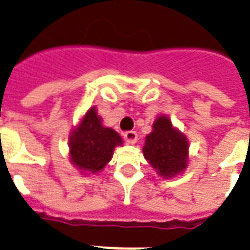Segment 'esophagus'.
Instances as JSON below:
<instances>
[{
	"label": "esophagus",
	"instance_id": "1",
	"mask_svg": "<svg viewBox=\"0 0 250 250\" xmlns=\"http://www.w3.org/2000/svg\"><path fill=\"white\" fill-rule=\"evenodd\" d=\"M124 139H125V142H126L127 145H134V143L137 142V139H138V134L133 130L125 131V133H124Z\"/></svg>",
	"mask_w": 250,
	"mask_h": 250
}]
</instances>
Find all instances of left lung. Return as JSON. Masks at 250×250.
<instances>
[{
  "instance_id": "1",
  "label": "left lung",
  "mask_w": 250,
  "mask_h": 250,
  "mask_svg": "<svg viewBox=\"0 0 250 250\" xmlns=\"http://www.w3.org/2000/svg\"><path fill=\"white\" fill-rule=\"evenodd\" d=\"M188 148L187 138L172 126L167 116H159L146 137L143 155L158 175L171 179L187 168Z\"/></svg>"
}]
</instances>
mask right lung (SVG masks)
Here are the masks:
<instances>
[{"label":"right lung","mask_w":250,"mask_h":250,"mask_svg":"<svg viewBox=\"0 0 250 250\" xmlns=\"http://www.w3.org/2000/svg\"><path fill=\"white\" fill-rule=\"evenodd\" d=\"M120 145H123L121 137L113 129L102 125V119L92 107L69 138L71 163L84 172L102 171L112 159L115 147Z\"/></svg>","instance_id":"add662e5"}]
</instances>
